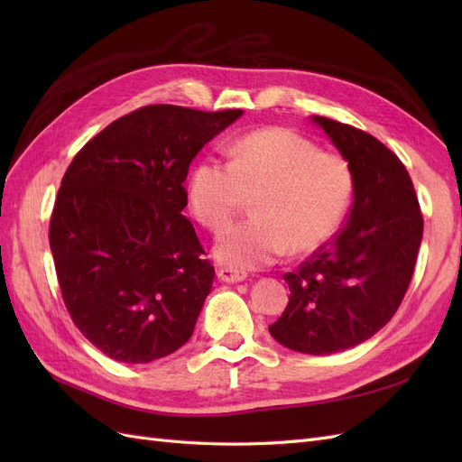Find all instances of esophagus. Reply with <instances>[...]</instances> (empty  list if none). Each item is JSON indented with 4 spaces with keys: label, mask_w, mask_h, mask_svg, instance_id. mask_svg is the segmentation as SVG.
<instances>
[{
    "label": "esophagus",
    "mask_w": 462,
    "mask_h": 462,
    "mask_svg": "<svg viewBox=\"0 0 462 462\" xmlns=\"http://www.w3.org/2000/svg\"><path fill=\"white\" fill-rule=\"evenodd\" d=\"M217 277L223 283H241L246 279V273L241 270H233V268H219Z\"/></svg>",
    "instance_id": "esophagus-1"
}]
</instances>
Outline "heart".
I'll use <instances>...</instances> for the list:
<instances>
[{
    "instance_id": "b5f03b06",
    "label": "heart",
    "mask_w": 462,
    "mask_h": 462,
    "mask_svg": "<svg viewBox=\"0 0 462 462\" xmlns=\"http://www.w3.org/2000/svg\"><path fill=\"white\" fill-rule=\"evenodd\" d=\"M187 194L194 216L214 231L253 199V219L221 231L214 254L233 270H258L324 245L351 204L353 175L339 156L321 153L295 131L270 127L236 138L231 162L194 165Z\"/></svg>"
}]
</instances>
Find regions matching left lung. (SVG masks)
Here are the masks:
<instances>
[{"label":"left lung","mask_w":462,"mask_h":462,"mask_svg":"<svg viewBox=\"0 0 462 462\" xmlns=\"http://www.w3.org/2000/svg\"><path fill=\"white\" fill-rule=\"evenodd\" d=\"M310 121L353 175L346 226L285 273L291 297L272 337L302 355H333L370 339L393 318L409 289L424 221L411 175L372 134L326 117Z\"/></svg>","instance_id":"obj_1"}]
</instances>
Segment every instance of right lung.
I'll return each instance as SVG.
<instances>
[{"label":"right lung","instance_id":"right-lung-1","mask_svg":"<svg viewBox=\"0 0 462 462\" xmlns=\"http://www.w3.org/2000/svg\"><path fill=\"white\" fill-rule=\"evenodd\" d=\"M241 116L146 106L69 165L50 248L69 314L106 356L144 365L190 339L216 270L183 216V183L202 146Z\"/></svg>","mask_w":462,"mask_h":462}]
</instances>
